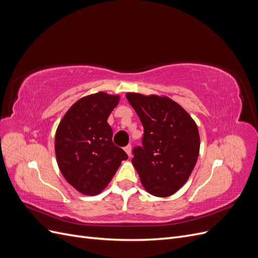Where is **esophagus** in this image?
<instances>
[{"label":"esophagus","mask_w":258,"mask_h":258,"mask_svg":"<svg viewBox=\"0 0 258 258\" xmlns=\"http://www.w3.org/2000/svg\"><path fill=\"white\" fill-rule=\"evenodd\" d=\"M124 152H126L127 155L130 157V156H131V145H127L126 147H124Z\"/></svg>","instance_id":"1"}]
</instances>
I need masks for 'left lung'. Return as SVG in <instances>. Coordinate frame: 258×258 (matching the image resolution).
<instances>
[{"label": "left lung", "mask_w": 258, "mask_h": 258, "mask_svg": "<svg viewBox=\"0 0 258 258\" xmlns=\"http://www.w3.org/2000/svg\"><path fill=\"white\" fill-rule=\"evenodd\" d=\"M126 97L144 128L142 146L132 151V165L148 192L156 197L171 196L187 182L197 162V124L168 97L134 92Z\"/></svg>", "instance_id": "8db88e82"}]
</instances>
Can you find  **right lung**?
I'll return each instance as SVG.
<instances>
[{"label":"right lung","instance_id":"1","mask_svg":"<svg viewBox=\"0 0 258 258\" xmlns=\"http://www.w3.org/2000/svg\"><path fill=\"white\" fill-rule=\"evenodd\" d=\"M119 97L98 92L80 99L61 119L54 151L62 175L88 196L102 191L127 154L113 141L107 118Z\"/></svg>","mask_w":258,"mask_h":258}]
</instances>
